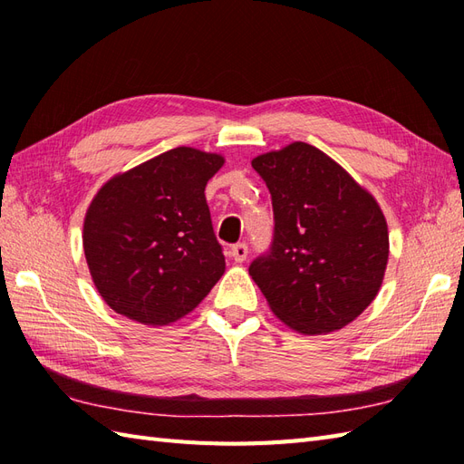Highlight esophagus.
Instances as JSON below:
<instances>
[{
	"label": "esophagus",
	"mask_w": 464,
	"mask_h": 464,
	"mask_svg": "<svg viewBox=\"0 0 464 464\" xmlns=\"http://www.w3.org/2000/svg\"><path fill=\"white\" fill-rule=\"evenodd\" d=\"M247 246L246 244H236L230 247V257L236 261V263H244L246 257H247Z\"/></svg>",
	"instance_id": "esophagus-1"
}]
</instances>
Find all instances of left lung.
<instances>
[{
    "instance_id": "8db88e82",
    "label": "left lung",
    "mask_w": 464,
    "mask_h": 464,
    "mask_svg": "<svg viewBox=\"0 0 464 464\" xmlns=\"http://www.w3.org/2000/svg\"><path fill=\"white\" fill-rule=\"evenodd\" d=\"M271 191V254L249 275L271 312L300 334L353 323L377 296L389 261L382 207L341 164L294 141L251 160Z\"/></svg>"
}]
</instances>
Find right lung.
Wrapping results in <instances>:
<instances>
[{"label": "right lung", "instance_id": "1", "mask_svg": "<svg viewBox=\"0 0 464 464\" xmlns=\"http://www.w3.org/2000/svg\"><path fill=\"white\" fill-rule=\"evenodd\" d=\"M222 164V154L176 147L96 191L82 249L98 294L116 314L149 327L170 325L224 275L205 199Z\"/></svg>", "mask_w": 464, "mask_h": 464}]
</instances>
